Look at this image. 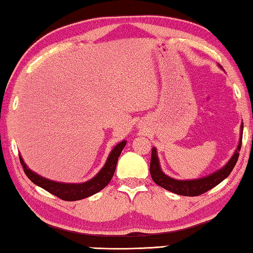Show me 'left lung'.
Wrapping results in <instances>:
<instances>
[{
    "label": "left lung",
    "instance_id": "8db88e82",
    "mask_svg": "<svg viewBox=\"0 0 253 253\" xmlns=\"http://www.w3.org/2000/svg\"><path fill=\"white\" fill-rule=\"evenodd\" d=\"M243 131V124L241 125V135ZM242 138H240L239 145L237 147V151L234 152L233 156L231 160L226 163V164L221 169L216 170L211 175L196 178V179H187V181H179V179H175L168 176L163 173L160 166V161L157 157L156 148L153 147L152 149V158H151V165H149V172H151V176L153 181L155 182L157 185L162 186L165 190L169 192H173L175 194L184 195V196H198L205 193L209 190H211L217 184H220L223 179L229 176L230 173L232 172L233 168L237 164V161L239 158V152L241 149Z\"/></svg>",
    "mask_w": 253,
    "mask_h": 253
}]
</instances>
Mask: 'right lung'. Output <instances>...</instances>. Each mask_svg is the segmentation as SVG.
Returning <instances> with one entry per match:
<instances>
[{
	"label": "right lung",
	"instance_id": "obj_1",
	"mask_svg": "<svg viewBox=\"0 0 253 253\" xmlns=\"http://www.w3.org/2000/svg\"><path fill=\"white\" fill-rule=\"evenodd\" d=\"M125 145L126 140H123L122 143L117 144L116 146L114 147L113 151L110 152L108 158H107L106 164L104 165V168L100 169V172L98 173L95 177L80 184L59 183L42 177L40 175H38L37 173H34L31 169H28V166L25 165L22 157H21V155L19 156L21 165L23 166L25 175H27L36 185L42 187L43 190L48 191L49 193L55 195L57 198L63 201H78L98 193V192L101 191L105 186L108 185L110 179L114 176L115 169H116L118 157L121 155L124 147H125Z\"/></svg>",
	"mask_w": 253,
	"mask_h": 253
}]
</instances>
